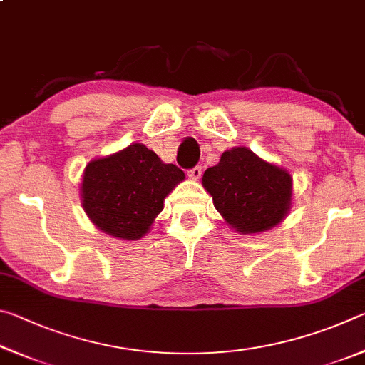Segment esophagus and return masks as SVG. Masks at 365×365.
I'll return each mask as SVG.
<instances>
[{
    "instance_id": "1",
    "label": "esophagus",
    "mask_w": 365,
    "mask_h": 365,
    "mask_svg": "<svg viewBox=\"0 0 365 365\" xmlns=\"http://www.w3.org/2000/svg\"><path fill=\"white\" fill-rule=\"evenodd\" d=\"M201 174H202V170H201L200 165H195L193 169L188 170V177L191 178V180H197V178L201 177Z\"/></svg>"
}]
</instances>
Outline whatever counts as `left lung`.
<instances>
[{
    "label": "left lung",
    "instance_id": "obj_1",
    "mask_svg": "<svg viewBox=\"0 0 365 365\" xmlns=\"http://www.w3.org/2000/svg\"><path fill=\"white\" fill-rule=\"evenodd\" d=\"M202 187L227 224L243 235L270 230L292 207V175L246 146L222 153L219 164L206 169Z\"/></svg>",
    "mask_w": 365,
    "mask_h": 365
}]
</instances>
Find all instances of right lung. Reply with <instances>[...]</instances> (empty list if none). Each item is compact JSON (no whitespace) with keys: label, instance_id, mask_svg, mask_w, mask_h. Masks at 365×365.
Listing matches in <instances>:
<instances>
[{"label":"right lung","instance_id":"right-lung-1","mask_svg":"<svg viewBox=\"0 0 365 365\" xmlns=\"http://www.w3.org/2000/svg\"><path fill=\"white\" fill-rule=\"evenodd\" d=\"M185 178L174 164H164L145 145L133 143L83 170L82 206L101 232L120 240H138L163 211L164 197Z\"/></svg>","mask_w":365,"mask_h":365}]
</instances>
